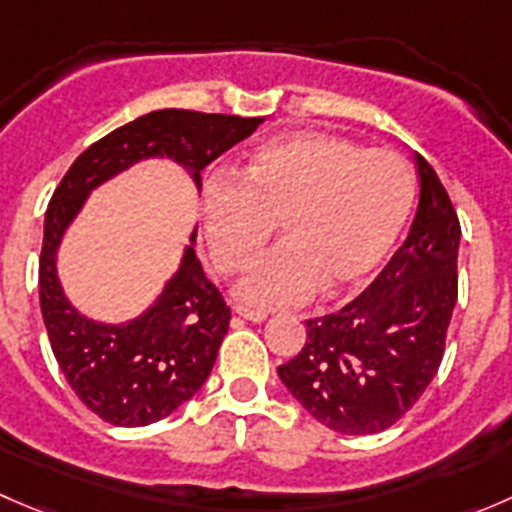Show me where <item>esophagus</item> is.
<instances>
[{"instance_id": "obj_1", "label": "esophagus", "mask_w": 512, "mask_h": 512, "mask_svg": "<svg viewBox=\"0 0 512 512\" xmlns=\"http://www.w3.org/2000/svg\"><path fill=\"white\" fill-rule=\"evenodd\" d=\"M235 314H240V317L247 319V322H265L267 319L265 312H260V309H247V307H242V304H237Z\"/></svg>"}]
</instances>
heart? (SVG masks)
Listing matches in <instances>:
<instances>
[{
    "instance_id": "1",
    "label": "heart",
    "mask_w": 512,
    "mask_h": 512,
    "mask_svg": "<svg viewBox=\"0 0 512 512\" xmlns=\"http://www.w3.org/2000/svg\"><path fill=\"white\" fill-rule=\"evenodd\" d=\"M409 163L329 133H289L260 143L240 175L203 180L210 257L223 275L245 270L280 223L282 245L237 285L247 304H302L324 287L344 294L379 272L414 208Z\"/></svg>"
}]
</instances>
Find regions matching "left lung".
<instances>
[{
  "label": "left lung",
  "mask_w": 512,
  "mask_h": 512,
  "mask_svg": "<svg viewBox=\"0 0 512 512\" xmlns=\"http://www.w3.org/2000/svg\"><path fill=\"white\" fill-rule=\"evenodd\" d=\"M421 198L404 245L339 312L307 319V342L277 366L319 423L347 436L394 426L428 389L458 299L461 223L436 170L416 156Z\"/></svg>",
  "instance_id": "obj_1"
}]
</instances>
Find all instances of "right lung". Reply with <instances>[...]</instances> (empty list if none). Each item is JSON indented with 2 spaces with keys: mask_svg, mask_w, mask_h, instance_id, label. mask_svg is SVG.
<instances>
[{
  "mask_svg": "<svg viewBox=\"0 0 512 512\" xmlns=\"http://www.w3.org/2000/svg\"><path fill=\"white\" fill-rule=\"evenodd\" d=\"M262 118L163 108L91 143L49 200L39 257V302L51 352L81 404L113 426L170 416L210 376L230 307L188 247L180 270L143 317L108 327L81 317L56 280V247L86 195L141 158L168 156L200 185V170L250 136ZM195 240V235H193Z\"/></svg>",
  "mask_w": 512,
  "mask_h": 512,
  "instance_id": "obj_1",
  "label": "right lung"
}]
</instances>
